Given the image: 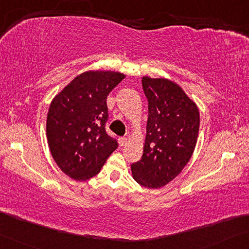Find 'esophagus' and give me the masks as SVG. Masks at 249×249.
Segmentation results:
<instances>
[{"instance_id": "1", "label": "esophagus", "mask_w": 249, "mask_h": 249, "mask_svg": "<svg viewBox=\"0 0 249 249\" xmlns=\"http://www.w3.org/2000/svg\"><path fill=\"white\" fill-rule=\"evenodd\" d=\"M127 141H128V139L125 137H121V138H119V143H120V146L121 147H124L125 143H127Z\"/></svg>"}]
</instances>
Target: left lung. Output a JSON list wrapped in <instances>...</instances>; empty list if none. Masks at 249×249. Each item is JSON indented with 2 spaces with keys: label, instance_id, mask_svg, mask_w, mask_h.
<instances>
[{
  "label": "left lung",
  "instance_id": "1",
  "mask_svg": "<svg viewBox=\"0 0 249 249\" xmlns=\"http://www.w3.org/2000/svg\"><path fill=\"white\" fill-rule=\"evenodd\" d=\"M141 82L148 99L147 136L142 157L131 164V171L138 183L156 189L188 163L199 131V111L175 82L149 76Z\"/></svg>",
  "mask_w": 249,
  "mask_h": 249
}]
</instances>
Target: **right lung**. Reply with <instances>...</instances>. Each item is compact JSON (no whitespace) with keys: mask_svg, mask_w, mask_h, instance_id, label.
<instances>
[{"mask_svg":"<svg viewBox=\"0 0 249 249\" xmlns=\"http://www.w3.org/2000/svg\"><path fill=\"white\" fill-rule=\"evenodd\" d=\"M124 79L113 71H88L53 99L47 119L51 155L64 174L85 181L99 174L118 148L108 135L107 97Z\"/></svg>","mask_w":249,"mask_h":249,"instance_id":"add662e5","label":"right lung"}]
</instances>
